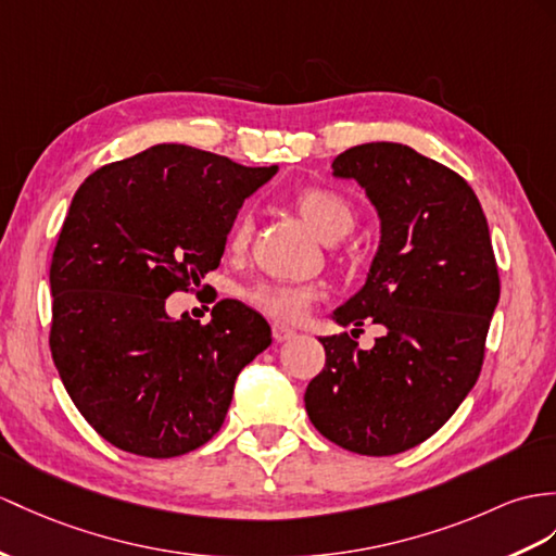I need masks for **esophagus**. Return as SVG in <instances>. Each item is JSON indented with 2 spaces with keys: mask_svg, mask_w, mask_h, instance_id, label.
I'll list each match as a JSON object with an SVG mask.
<instances>
[{
  "mask_svg": "<svg viewBox=\"0 0 556 556\" xmlns=\"http://www.w3.org/2000/svg\"><path fill=\"white\" fill-rule=\"evenodd\" d=\"M270 332H274V340L276 342H288V340H292V337H294V330L286 328V325H280V323L270 325Z\"/></svg>",
  "mask_w": 556,
  "mask_h": 556,
  "instance_id": "obj_1",
  "label": "esophagus"
}]
</instances>
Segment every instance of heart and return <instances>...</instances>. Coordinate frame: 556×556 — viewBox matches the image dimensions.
<instances>
[{
  "label": "heart",
  "mask_w": 556,
  "mask_h": 556,
  "mask_svg": "<svg viewBox=\"0 0 556 556\" xmlns=\"http://www.w3.org/2000/svg\"><path fill=\"white\" fill-rule=\"evenodd\" d=\"M294 207L302 214V219L311 226L320 240L334 242L344 238L351 226H354V210L332 188L325 186H308L302 188L294 195ZM252 238V219L250 214H240L231 233H228V250L233 254L245 252ZM318 290L311 286H296V282H278V280H264L256 282L248 292L245 300L260 308L264 316L274 318L278 323H296L302 320L311 304L316 302Z\"/></svg>",
  "instance_id": "heart-1"
}]
</instances>
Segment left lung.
Listing matches in <instances>:
<instances>
[{
	"label": "left lung",
	"mask_w": 556,
	"mask_h": 556,
	"mask_svg": "<svg viewBox=\"0 0 556 556\" xmlns=\"http://www.w3.org/2000/svg\"><path fill=\"white\" fill-rule=\"evenodd\" d=\"M332 174L365 188L382 226L368 280L332 318L387 332L370 351L323 337L306 413L351 453L396 455L437 434L479 380L500 300L489 224L463 176L410 146H354Z\"/></svg>",
	"instance_id": "left-lung-1"
}]
</instances>
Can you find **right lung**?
I'll use <instances>...</instances> for the list:
<instances>
[{"label": "right lung", "instance_id": "1", "mask_svg": "<svg viewBox=\"0 0 556 556\" xmlns=\"http://www.w3.org/2000/svg\"><path fill=\"white\" fill-rule=\"evenodd\" d=\"M276 172L160 143L77 188L49 268V346L77 410L115 448L176 457L222 429L268 323L238 300L216 302L205 325L169 318L165 302L219 266L242 202Z\"/></svg>", "mask_w": 556, "mask_h": 556}]
</instances>
